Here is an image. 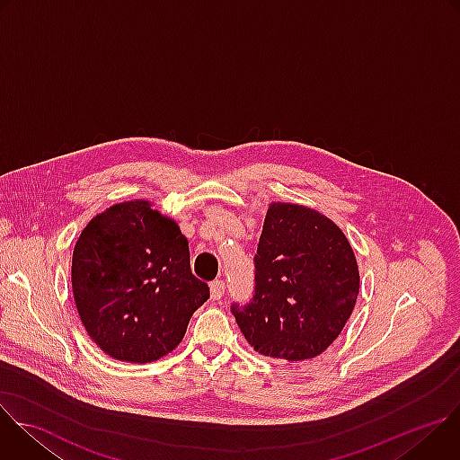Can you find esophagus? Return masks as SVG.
<instances>
[{
    "label": "esophagus",
    "instance_id": "obj_1",
    "mask_svg": "<svg viewBox=\"0 0 460 460\" xmlns=\"http://www.w3.org/2000/svg\"><path fill=\"white\" fill-rule=\"evenodd\" d=\"M209 288H211V298L220 300L224 296V291H226V282L224 280H213Z\"/></svg>",
    "mask_w": 460,
    "mask_h": 460
}]
</instances>
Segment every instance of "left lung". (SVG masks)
Returning a JSON list of instances; mask_svg holds the SVG:
<instances>
[{
	"label": "left lung",
	"mask_w": 460,
	"mask_h": 460,
	"mask_svg": "<svg viewBox=\"0 0 460 460\" xmlns=\"http://www.w3.org/2000/svg\"><path fill=\"white\" fill-rule=\"evenodd\" d=\"M360 288L357 258L342 229L305 206L270 204L254 254V295L231 305L258 351L309 360L337 341Z\"/></svg>",
	"instance_id": "1"
}]
</instances>
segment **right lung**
Wrapping results in <instances>:
<instances>
[{
  "mask_svg": "<svg viewBox=\"0 0 460 460\" xmlns=\"http://www.w3.org/2000/svg\"><path fill=\"white\" fill-rule=\"evenodd\" d=\"M73 293L93 342L125 362H155L183 339L209 298L190 273L189 242L147 200L111 206L82 231L73 252Z\"/></svg>",
  "mask_w": 460,
  "mask_h": 460,
  "instance_id": "obj_1",
  "label": "right lung"
}]
</instances>
